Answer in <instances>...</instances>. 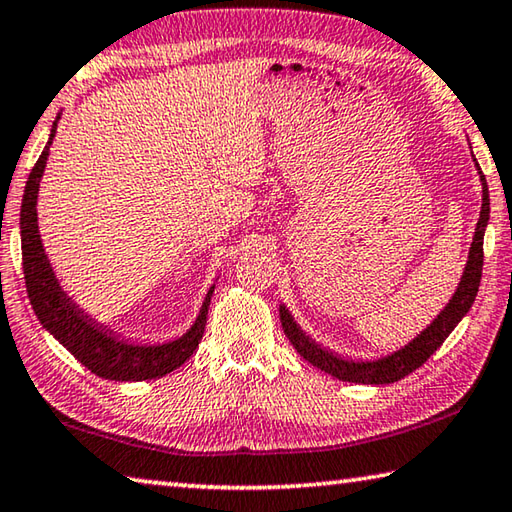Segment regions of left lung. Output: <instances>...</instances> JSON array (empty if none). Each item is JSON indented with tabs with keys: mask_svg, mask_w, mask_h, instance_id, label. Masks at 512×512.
I'll return each instance as SVG.
<instances>
[{
	"mask_svg": "<svg viewBox=\"0 0 512 512\" xmlns=\"http://www.w3.org/2000/svg\"><path fill=\"white\" fill-rule=\"evenodd\" d=\"M478 173H481V166L476 164ZM481 182H483V205H481V216H478L476 223V232H474V241L472 248H469V259L465 266V273H462L460 285L456 289V294L449 300V305L437 314V319L428 326L419 337L412 339L408 346H403L401 351H396L387 358H380L376 362H353V360H344L339 355L326 351L316 342H312L310 337L305 335L303 330L296 326V321L291 319V314L287 307L280 305V321H282V330L289 337V342L294 344L296 351L300 353V358H305L314 367H319L321 371L330 373L339 380H346V383H362V385H389L396 383L419 369L431 355L444 344V339L451 335V330L458 326V321L469 312L472 307L478 285H481V273H483V234H485V225H488L490 218V193H488V182H485V175L481 173Z\"/></svg>",
	"mask_w": 512,
	"mask_h": 512,
	"instance_id": "8db88e82",
	"label": "left lung"
}]
</instances>
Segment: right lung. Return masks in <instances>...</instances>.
I'll return each mask as SVG.
<instances>
[{
    "instance_id": "obj_1",
    "label": "right lung",
    "mask_w": 512,
    "mask_h": 512,
    "mask_svg": "<svg viewBox=\"0 0 512 512\" xmlns=\"http://www.w3.org/2000/svg\"><path fill=\"white\" fill-rule=\"evenodd\" d=\"M56 136V120L47 141L43 154H40L36 166L31 168L27 186H24L22 196V209H20V239H22V271L24 282H27L31 307L43 323L59 342L75 355V358L84 364L88 371L95 376L107 380H150L166 376V373L175 371L177 367L196 353L202 335H205L207 326V310L209 300H212L214 287L202 303V310L198 314L196 323L191 330L182 335L180 339L168 344L157 346H139L118 342L111 330H104V326L95 323L93 319L79 310L72 300L63 294L59 282L54 278V271L50 262H47L43 243H40L38 234V216H36V200H38V184L43 177L47 154H50V145Z\"/></svg>"
}]
</instances>
